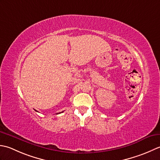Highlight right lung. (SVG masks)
Wrapping results in <instances>:
<instances>
[{
	"instance_id": "right-lung-1",
	"label": "right lung",
	"mask_w": 160,
	"mask_h": 160,
	"mask_svg": "<svg viewBox=\"0 0 160 160\" xmlns=\"http://www.w3.org/2000/svg\"><path fill=\"white\" fill-rule=\"evenodd\" d=\"M61 112H59V113H57V114H60Z\"/></svg>"
}]
</instances>
